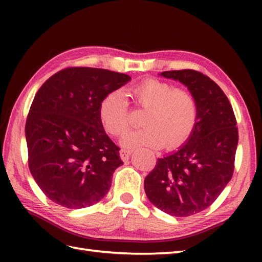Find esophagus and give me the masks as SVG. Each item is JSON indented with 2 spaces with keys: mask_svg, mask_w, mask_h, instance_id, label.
Returning a JSON list of instances; mask_svg holds the SVG:
<instances>
[{
  "mask_svg": "<svg viewBox=\"0 0 262 262\" xmlns=\"http://www.w3.org/2000/svg\"><path fill=\"white\" fill-rule=\"evenodd\" d=\"M130 153H132L130 149H127V148H121V149H120V152H119L121 160L124 161V162H127L128 159H129V155H130Z\"/></svg>",
  "mask_w": 262,
  "mask_h": 262,
  "instance_id": "34e87169",
  "label": "esophagus"
}]
</instances>
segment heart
Masks as SVG:
<instances>
[{"mask_svg": "<svg viewBox=\"0 0 262 262\" xmlns=\"http://www.w3.org/2000/svg\"><path fill=\"white\" fill-rule=\"evenodd\" d=\"M137 107L146 109L143 118L145 128L133 130L122 138L127 147H174L191 134L198 117V104L186 89L174 88L168 82L147 79L129 89ZM99 118L105 132L121 136L129 127L127 100L120 90L111 91L99 105Z\"/></svg>", "mask_w": 262, "mask_h": 262, "instance_id": "1", "label": "heart"}]
</instances>
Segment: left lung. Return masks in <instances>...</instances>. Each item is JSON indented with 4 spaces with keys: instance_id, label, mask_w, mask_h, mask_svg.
Masks as SVG:
<instances>
[{
    "instance_id": "left-lung-1",
    "label": "left lung",
    "mask_w": 262,
    "mask_h": 262,
    "mask_svg": "<svg viewBox=\"0 0 262 262\" xmlns=\"http://www.w3.org/2000/svg\"><path fill=\"white\" fill-rule=\"evenodd\" d=\"M161 75L188 88L197 100L198 117L185 145L158 159L144 189L159 209L187 217L209 207L232 179L236 119L225 93L207 75L194 70L165 71Z\"/></svg>"
}]
</instances>
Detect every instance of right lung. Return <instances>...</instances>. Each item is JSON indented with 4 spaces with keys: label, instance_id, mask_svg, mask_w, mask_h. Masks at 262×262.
I'll use <instances>...</instances> for the list:
<instances>
[{
    "label": "right lung",
    "instance_id": "1",
    "mask_svg": "<svg viewBox=\"0 0 262 262\" xmlns=\"http://www.w3.org/2000/svg\"><path fill=\"white\" fill-rule=\"evenodd\" d=\"M130 79L103 69L68 68L36 93L26 122L28 164L54 203L84 208L108 193L113 173L124 162L103 129L99 105Z\"/></svg>",
    "mask_w": 262,
    "mask_h": 262
}]
</instances>
